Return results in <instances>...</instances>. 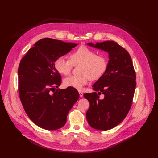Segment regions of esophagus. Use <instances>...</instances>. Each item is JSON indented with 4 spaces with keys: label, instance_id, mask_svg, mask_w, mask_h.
Instances as JSON below:
<instances>
[{
    "label": "esophagus",
    "instance_id": "34e87169",
    "mask_svg": "<svg viewBox=\"0 0 158 158\" xmlns=\"http://www.w3.org/2000/svg\"><path fill=\"white\" fill-rule=\"evenodd\" d=\"M79 94H80V97H83V96H84V94L81 91H79Z\"/></svg>",
    "mask_w": 158,
    "mask_h": 158
}]
</instances>
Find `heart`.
I'll list each match as a JSON object with an SVG mask.
<instances>
[{
    "instance_id": "heart-1",
    "label": "heart",
    "mask_w": 158,
    "mask_h": 158,
    "mask_svg": "<svg viewBox=\"0 0 158 158\" xmlns=\"http://www.w3.org/2000/svg\"><path fill=\"white\" fill-rule=\"evenodd\" d=\"M81 64L80 75L65 78L63 82L65 87L81 90L89 80L100 79L106 72L108 60L106 55H97L95 51L85 46H81L74 51L69 56V60L64 56L58 57L54 62L55 69L62 75H68L73 65Z\"/></svg>"
}]
</instances>
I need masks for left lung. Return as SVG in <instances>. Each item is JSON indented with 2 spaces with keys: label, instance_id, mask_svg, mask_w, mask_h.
I'll return each instance as SVG.
<instances>
[{
  "label": "left lung",
  "instance_id": "obj_1",
  "mask_svg": "<svg viewBox=\"0 0 158 158\" xmlns=\"http://www.w3.org/2000/svg\"><path fill=\"white\" fill-rule=\"evenodd\" d=\"M87 45L109 53L107 69L93 85L98 93L84 94L90 103L86 113L89 125L107 131L121 123L128 114L136 85V72L128 51L118 43L110 40ZM102 93L104 95L102 100L99 96Z\"/></svg>",
  "mask_w": 158,
  "mask_h": 158
}]
</instances>
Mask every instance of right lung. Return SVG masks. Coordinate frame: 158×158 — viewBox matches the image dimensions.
<instances>
[{
    "label": "right lung",
    "mask_w": 158,
    "mask_h": 158,
    "mask_svg": "<svg viewBox=\"0 0 158 158\" xmlns=\"http://www.w3.org/2000/svg\"><path fill=\"white\" fill-rule=\"evenodd\" d=\"M77 44L42 39L29 49L20 60L19 93L31 121L41 128L53 131L65 125L67 116L79 98L77 89H57L61 76L55 69V60L69 52Z\"/></svg>",
    "instance_id": "right-lung-1"
}]
</instances>
